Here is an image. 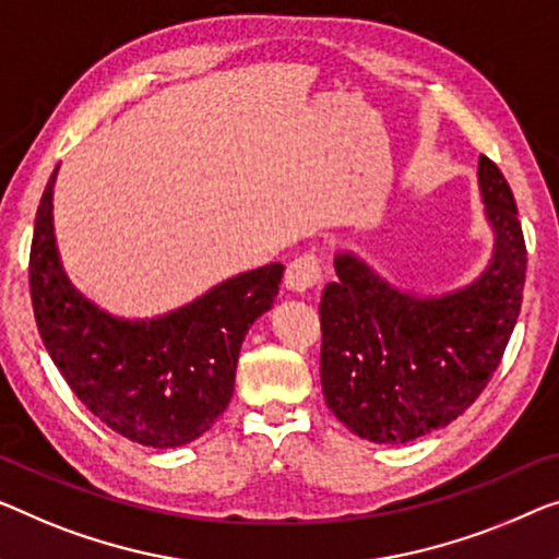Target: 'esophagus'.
<instances>
[{
    "label": "esophagus",
    "mask_w": 559,
    "mask_h": 559,
    "mask_svg": "<svg viewBox=\"0 0 559 559\" xmlns=\"http://www.w3.org/2000/svg\"><path fill=\"white\" fill-rule=\"evenodd\" d=\"M321 281V261L313 253L298 255L296 261L288 263L286 269V288L294 290V294H306L313 286H319Z\"/></svg>",
    "instance_id": "esophagus-1"
}]
</instances>
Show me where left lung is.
I'll return each instance as SVG.
<instances>
[{
	"label": "left lung",
	"mask_w": 559,
	"mask_h": 559,
	"mask_svg": "<svg viewBox=\"0 0 559 559\" xmlns=\"http://www.w3.org/2000/svg\"><path fill=\"white\" fill-rule=\"evenodd\" d=\"M477 178L495 251L469 286L416 296L359 255L333 258L338 278L319 304L321 386L329 409L361 439L406 444L447 427L502 361L522 306L527 248L502 170L479 155Z\"/></svg>",
	"instance_id": "1"
}]
</instances>
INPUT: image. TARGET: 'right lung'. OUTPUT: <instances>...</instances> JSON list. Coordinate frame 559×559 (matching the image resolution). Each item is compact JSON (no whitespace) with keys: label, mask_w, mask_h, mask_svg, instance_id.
Returning <instances> with one entry per match:
<instances>
[{"label":"right lung","mask_w":559,"mask_h":559,"mask_svg":"<svg viewBox=\"0 0 559 559\" xmlns=\"http://www.w3.org/2000/svg\"><path fill=\"white\" fill-rule=\"evenodd\" d=\"M57 170L41 193L29 251L45 348L80 402L112 431L155 449L190 444L226 412L240 344L276 301L283 265L240 273L155 319H118L87 301L62 269L52 223Z\"/></svg>","instance_id":"right-lung-1"}]
</instances>
